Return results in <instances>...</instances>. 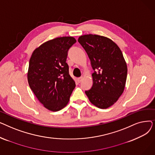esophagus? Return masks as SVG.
I'll use <instances>...</instances> for the list:
<instances>
[{"label": "esophagus", "mask_w": 155, "mask_h": 155, "mask_svg": "<svg viewBox=\"0 0 155 155\" xmlns=\"http://www.w3.org/2000/svg\"><path fill=\"white\" fill-rule=\"evenodd\" d=\"M77 80V82H78V83H80V82L82 81V80H83V77H79V78H78Z\"/></svg>", "instance_id": "34e87169"}]
</instances>
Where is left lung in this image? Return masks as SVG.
<instances>
[{
  "mask_svg": "<svg viewBox=\"0 0 155 155\" xmlns=\"http://www.w3.org/2000/svg\"><path fill=\"white\" fill-rule=\"evenodd\" d=\"M78 41L91 60L93 85L85 91L89 101L100 109L116 103L123 93L127 68L119 46L110 39L96 35L79 37Z\"/></svg>",
  "mask_w": 155,
  "mask_h": 155,
  "instance_id": "8db88e82",
  "label": "left lung"
}]
</instances>
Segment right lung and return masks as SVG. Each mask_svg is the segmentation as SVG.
I'll list each match as a JSON object with an SVG mask.
<instances>
[{
	"label": "right lung",
	"mask_w": 155,
	"mask_h": 155,
	"mask_svg": "<svg viewBox=\"0 0 155 155\" xmlns=\"http://www.w3.org/2000/svg\"><path fill=\"white\" fill-rule=\"evenodd\" d=\"M76 42L71 36L56 38L39 46L31 56L28 72L29 87L50 110L58 111L66 106L75 87L66 61L69 49Z\"/></svg>",
	"instance_id": "right-lung-1"
}]
</instances>
